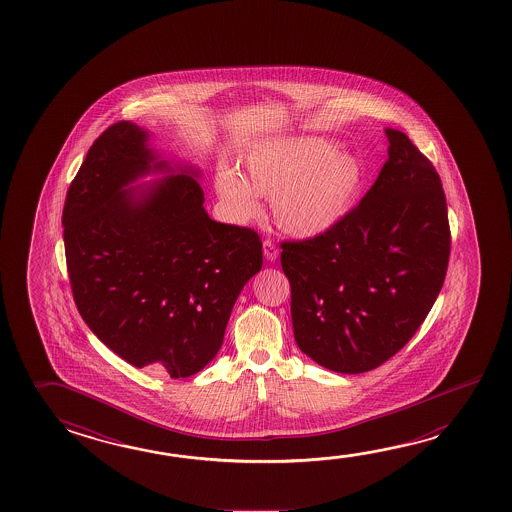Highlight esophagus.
<instances>
[{
	"label": "esophagus",
	"instance_id": "obj_1",
	"mask_svg": "<svg viewBox=\"0 0 512 512\" xmlns=\"http://www.w3.org/2000/svg\"><path fill=\"white\" fill-rule=\"evenodd\" d=\"M262 252H264V257H266V260L268 262H275L278 257V250L277 246H275V243L273 241H269V239H266L264 243H262Z\"/></svg>",
	"mask_w": 512,
	"mask_h": 512
}]
</instances>
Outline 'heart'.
<instances>
[{
	"label": "heart",
	"mask_w": 512,
	"mask_h": 512,
	"mask_svg": "<svg viewBox=\"0 0 512 512\" xmlns=\"http://www.w3.org/2000/svg\"><path fill=\"white\" fill-rule=\"evenodd\" d=\"M363 183L359 156L311 136L255 145L244 160V180L228 171L216 176L217 196L235 219L259 212L257 193L273 199L277 225L300 239L331 232L354 207Z\"/></svg>",
	"instance_id": "obj_1"
}]
</instances>
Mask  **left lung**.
<instances>
[{"instance_id":"obj_1","label":"left lung","mask_w":512,"mask_h":512,"mask_svg":"<svg viewBox=\"0 0 512 512\" xmlns=\"http://www.w3.org/2000/svg\"><path fill=\"white\" fill-rule=\"evenodd\" d=\"M388 160L331 232L282 244L298 349L340 374L403 349L439 296L449 260L446 196L430 160L385 129Z\"/></svg>"}]
</instances>
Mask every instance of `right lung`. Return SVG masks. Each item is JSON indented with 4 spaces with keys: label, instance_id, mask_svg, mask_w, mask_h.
Instances as JSON below:
<instances>
[{
    "label": "right lung",
    "instance_id": "1",
    "mask_svg": "<svg viewBox=\"0 0 512 512\" xmlns=\"http://www.w3.org/2000/svg\"><path fill=\"white\" fill-rule=\"evenodd\" d=\"M199 178L122 120L91 145L63 210L82 320L127 363L172 379L216 358L237 296L262 268L259 235L210 219Z\"/></svg>",
    "mask_w": 512,
    "mask_h": 512
}]
</instances>
